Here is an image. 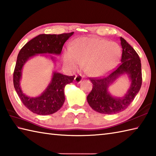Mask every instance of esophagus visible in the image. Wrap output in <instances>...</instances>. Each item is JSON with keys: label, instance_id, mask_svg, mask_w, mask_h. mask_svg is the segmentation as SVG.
Segmentation results:
<instances>
[{"label": "esophagus", "instance_id": "esophagus-1", "mask_svg": "<svg viewBox=\"0 0 156 156\" xmlns=\"http://www.w3.org/2000/svg\"><path fill=\"white\" fill-rule=\"evenodd\" d=\"M82 79H83V77L81 75H76L75 77V82L76 83H80L82 81Z\"/></svg>", "mask_w": 156, "mask_h": 156}]
</instances>
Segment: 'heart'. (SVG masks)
<instances>
[{
    "label": "heart",
    "instance_id": "b5f03b06",
    "mask_svg": "<svg viewBox=\"0 0 156 156\" xmlns=\"http://www.w3.org/2000/svg\"><path fill=\"white\" fill-rule=\"evenodd\" d=\"M121 49L115 42L98 37H82L67 48L63 62L69 70L75 71L85 65V71L93 77L108 73L118 64Z\"/></svg>",
    "mask_w": 156,
    "mask_h": 156
}]
</instances>
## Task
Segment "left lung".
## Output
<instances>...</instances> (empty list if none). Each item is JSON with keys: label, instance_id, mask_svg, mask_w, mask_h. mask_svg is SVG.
Instances as JSON below:
<instances>
[{"label": "left lung", "instance_id": "8db88e82", "mask_svg": "<svg viewBox=\"0 0 156 156\" xmlns=\"http://www.w3.org/2000/svg\"><path fill=\"white\" fill-rule=\"evenodd\" d=\"M122 48L121 63L108 76L91 79L93 83L91 91L87 97L90 107L96 112L105 114H114L125 110L135 99L142 83L141 64L139 56L133 48L120 37ZM126 74L131 82L125 96H112L108 90L110 85L120 76Z\"/></svg>", "mask_w": 156, "mask_h": 156}]
</instances>
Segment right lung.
<instances>
[{
  "instance_id": "1",
  "label": "right lung",
  "mask_w": 156,
  "mask_h": 156,
  "mask_svg": "<svg viewBox=\"0 0 156 156\" xmlns=\"http://www.w3.org/2000/svg\"><path fill=\"white\" fill-rule=\"evenodd\" d=\"M73 34H40L25 44L19 52L13 73L14 87L22 103L32 112L39 115H48L60 110L65 100V87L73 82L75 76H66L54 71L51 81L41 95L30 97L23 93L20 86L23 66L30 58L38 55L49 57L55 62V57L44 55L59 56L64 44Z\"/></svg>"
}]
</instances>
